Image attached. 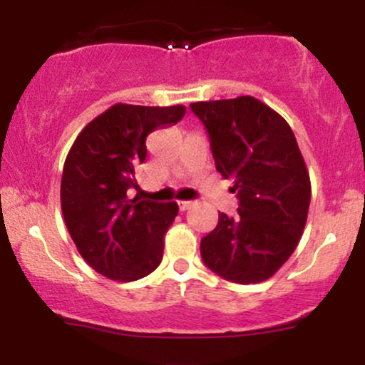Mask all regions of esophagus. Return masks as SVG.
<instances>
[{
	"instance_id": "obj_1",
	"label": "esophagus",
	"mask_w": 365,
	"mask_h": 365,
	"mask_svg": "<svg viewBox=\"0 0 365 365\" xmlns=\"http://www.w3.org/2000/svg\"><path fill=\"white\" fill-rule=\"evenodd\" d=\"M190 206H192V200H178L180 211H187Z\"/></svg>"
}]
</instances>
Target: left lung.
Segmentation results:
<instances>
[{"mask_svg": "<svg viewBox=\"0 0 365 365\" xmlns=\"http://www.w3.org/2000/svg\"><path fill=\"white\" fill-rule=\"evenodd\" d=\"M190 110L238 197V215L220 212L200 240L202 261L228 282L261 283L288 261L307 221L311 178L302 153L283 116L252 96L192 103Z\"/></svg>", "mask_w": 365, "mask_h": 365, "instance_id": "left-lung-1", "label": "left lung"}]
</instances>
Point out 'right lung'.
<instances>
[{
  "label": "right lung",
  "mask_w": 365,
  "mask_h": 365,
  "mask_svg": "<svg viewBox=\"0 0 365 365\" xmlns=\"http://www.w3.org/2000/svg\"><path fill=\"white\" fill-rule=\"evenodd\" d=\"M185 106L118 103L96 116L75 139L61 177V211L78 254L94 271L116 282H135L163 259L165 235L177 202L128 199L135 170L148 156L145 139L178 123Z\"/></svg>",
  "instance_id": "1"
}]
</instances>
